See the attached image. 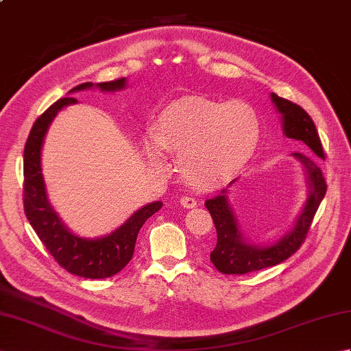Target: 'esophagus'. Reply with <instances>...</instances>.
Here are the masks:
<instances>
[{
    "label": "esophagus",
    "mask_w": 351,
    "mask_h": 351,
    "mask_svg": "<svg viewBox=\"0 0 351 351\" xmlns=\"http://www.w3.org/2000/svg\"><path fill=\"white\" fill-rule=\"evenodd\" d=\"M180 202L184 208H195L197 205L196 197H193V196H182L180 199Z\"/></svg>",
    "instance_id": "obj_1"
}]
</instances>
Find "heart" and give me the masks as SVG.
Here are the masks:
<instances>
[{"instance_id":"1","label":"heart","mask_w":351,"mask_h":351,"mask_svg":"<svg viewBox=\"0 0 351 351\" xmlns=\"http://www.w3.org/2000/svg\"><path fill=\"white\" fill-rule=\"evenodd\" d=\"M261 141V119L245 102L187 98L161 111L146 140L147 158L162 161V151L178 155L189 181L208 185L226 180L247 164Z\"/></svg>"}]
</instances>
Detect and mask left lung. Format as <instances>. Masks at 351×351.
<instances>
[{
	"instance_id": "1",
	"label": "left lung",
	"mask_w": 351,
	"mask_h": 351,
	"mask_svg": "<svg viewBox=\"0 0 351 351\" xmlns=\"http://www.w3.org/2000/svg\"><path fill=\"white\" fill-rule=\"evenodd\" d=\"M271 101L282 114L283 134L288 138L303 141L312 151L314 158L324 160L326 156L322 140H319L314 121L306 111L297 104L280 98L276 93H271ZM293 156L303 164L304 171H306L309 196L293 229L276 243L259 245L245 240L240 228H238V221L232 208L228 202L226 190H223L221 195L208 199L205 202V206L213 217L215 230H217V244H215L210 258L220 273L245 274L263 270V268L283 263L300 249L302 243L309 232L311 223L314 220L318 206L326 196L327 184L324 181L322 169L318 167V164L314 160H311L309 156L300 152H294ZM234 182L235 180L229 185H232Z\"/></svg>"
}]
</instances>
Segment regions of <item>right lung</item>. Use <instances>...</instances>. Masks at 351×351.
Here are the masks:
<instances>
[{"mask_svg":"<svg viewBox=\"0 0 351 351\" xmlns=\"http://www.w3.org/2000/svg\"><path fill=\"white\" fill-rule=\"evenodd\" d=\"M98 87L101 92H116L126 87V78L107 83H84L73 87L69 93ZM72 96L62 98L45 111L34 122L24 149V211L29 225L58 265L80 278L106 279L117 274L130 263L136 247L137 235L145 221L161 210L162 204L151 202L140 208L121 228L101 238H81L63 225L49 205L47 187L42 175V145L52 119L62 108L77 104Z\"/></svg>","mask_w":351,"mask_h":351,"instance_id":"obj_1","label":"right lung"}]
</instances>
